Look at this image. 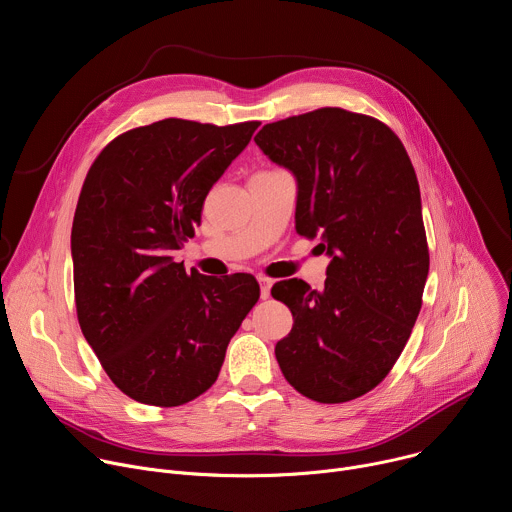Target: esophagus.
Here are the masks:
<instances>
[{"label": "esophagus", "mask_w": 512, "mask_h": 512, "mask_svg": "<svg viewBox=\"0 0 512 512\" xmlns=\"http://www.w3.org/2000/svg\"><path fill=\"white\" fill-rule=\"evenodd\" d=\"M259 287H261V298L267 300L271 294V279L267 277H259Z\"/></svg>", "instance_id": "34e87169"}]
</instances>
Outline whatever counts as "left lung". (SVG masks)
I'll return each instance as SVG.
<instances>
[{
    "mask_svg": "<svg viewBox=\"0 0 512 512\" xmlns=\"http://www.w3.org/2000/svg\"><path fill=\"white\" fill-rule=\"evenodd\" d=\"M255 143L294 174L296 231L330 257L324 289H271L294 316L275 344L279 369L312 401H352L389 375L421 310L429 251L415 170L385 123L338 107L267 123Z\"/></svg>",
    "mask_w": 512,
    "mask_h": 512,
    "instance_id": "8db88e82",
    "label": "left lung"
}]
</instances>
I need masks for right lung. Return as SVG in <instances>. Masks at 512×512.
Instances as JSON below:
<instances>
[{"label": "right lung", "instance_id": "obj_1", "mask_svg": "<svg viewBox=\"0 0 512 512\" xmlns=\"http://www.w3.org/2000/svg\"><path fill=\"white\" fill-rule=\"evenodd\" d=\"M257 127L162 119L115 137L85 178L70 235L77 316L109 379L139 403L178 407L210 389L259 300L253 275L186 273L172 257Z\"/></svg>", "mask_w": 512, "mask_h": 512}]
</instances>
